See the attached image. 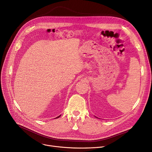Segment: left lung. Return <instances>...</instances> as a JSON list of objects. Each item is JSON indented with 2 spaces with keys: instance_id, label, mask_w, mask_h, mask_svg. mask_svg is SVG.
<instances>
[{
  "instance_id": "8db88e82",
  "label": "left lung",
  "mask_w": 152,
  "mask_h": 152,
  "mask_svg": "<svg viewBox=\"0 0 152 152\" xmlns=\"http://www.w3.org/2000/svg\"><path fill=\"white\" fill-rule=\"evenodd\" d=\"M96 118H98V117H96Z\"/></svg>"
}]
</instances>
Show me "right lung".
<instances>
[{"instance_id":"obj_1","label":"right lung","mask_w":152,"mask_h":152,"mask_svg":"<svg viewBox=\"0 0 152 152\" xmlns=\"http://www.w3.org/2000/svg\"><path fill=\"white\" fill-rule=\"evenodd\" d=\"M60 116H61V115H59V116H58V117H57L56 118H58V117H60Z\"/></svg>"}]
</instances>
